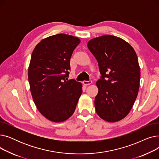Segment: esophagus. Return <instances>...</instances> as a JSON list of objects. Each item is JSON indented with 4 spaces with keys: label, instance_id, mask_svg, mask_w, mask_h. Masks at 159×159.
I'll list each match as a JSON object with an SVG mask.
<instances>
[{
    "label": "esophagus",
    "instance_id": "1",
    "mask_svg": "<svg viewBox=\"0 0 159 159\" xmlns=\"http://www.w3.org/2000/svg\"><path fill=\"white\" fill-rule=\"evenodd\" d=\"M83 84H84V85H86V86L90 85L91 84H92V81H91V80H88V81L84 80V81H83Z\"/></svg>",
    "mask_w": 159,
    "mask_h": 159
}]
</instances>
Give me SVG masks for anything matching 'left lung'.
<instances>
[{"label":"left lung","mask_w":159,"mask_h":159,"mask_svg":"<svg viewBox=\"0 0 159 159\" xmlns=\"http://www.w3.org/2000/svg\"><path fill=\"white\" fill-rule=\"evenodd\" d=\"M87 45L101 74L96 82V112L105 121H119L129 113L138 95L140 70L137 54L126 41L110 35L92 39Z\"/></svg>","instance_id":"left-lung-1"}]
</instances>
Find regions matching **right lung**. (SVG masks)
Returning <instances> with one entry per match:
<instances>
[{"instance_id":"add662e5","label":"right lung","mask_w":159,"mask_h":159,"mask_svg":"<svg viewBox=\"0 0 159 159\" xmlns=\"http://www.w3.org/2000/svg\"><path fill=\"white\" fill-rule=\"evenodd\" d=\"M80 43L78 37L60 33L42 40L32 52L28 72L31 93L39 112L50 121L68 119L82 93L80 82L67 78Z\"/></svg>"}]
</instances>
